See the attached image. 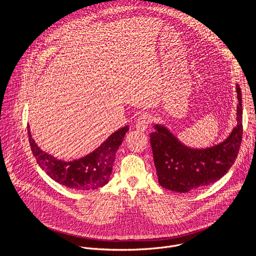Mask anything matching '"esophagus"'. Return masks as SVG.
<instances>
[{"label": "esophagus", "mask_w": 256, "mask_h": 256, "mask_svg": "<svg viewBox=\"0 0 256 256\" xmlns=\"http://www.w3.org/2000/svg\"><path fill=\"white\" fill-rule=\"evenodd\" d=\"M152 122V118L151 116L144 114H142L138 120H136V128L140 132H144L147 130V128H149V126L151 124Z\"/></svg>", "instance_id": "34e87169"}]
</instances>
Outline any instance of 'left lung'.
<instances>
[{
  "instance_id": "1",
  "label": "left lung",
  "mask_w": 256,
  "mask_h": 256,
  "mask_svg": "<svg viewBox=\"0 0 256 256\" xmlns=\"http://www.w3.org/2000/svg\"><path fill=\"white\" fill-rule=\"evenodd\" d=\"M237 91V126L222 142L204 149L190 148L182 144L166 126L156 124L150 142L162 188L176 192L190 190L210 186L222 178L234 164L242 140V96Z\"/></svg>"
}]
</instances>
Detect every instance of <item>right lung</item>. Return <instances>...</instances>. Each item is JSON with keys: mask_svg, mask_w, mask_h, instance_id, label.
Returning a JSON list of instances; mask_svg holds the SVG:
<instances>
[{"mask_svg": "<svg viewBox=\"0 0 256 256\" xmlns=\"http://www.w3.org/2000/svg\"><path fill=\"white\" fill-rule=\"evenodd\" d=\"M27 128L30 148L40 168L58 184L79 190H97L107 184L116 151L130 130L128 126L120 128L90 154L66 162L44 152L33 140L29 126Z\"/></svg>", "mask_w": 256, "mask_h": 256, "instance_id": "add662e5", "label": "right lung"}]
</instances>
